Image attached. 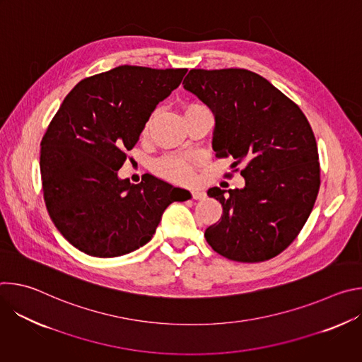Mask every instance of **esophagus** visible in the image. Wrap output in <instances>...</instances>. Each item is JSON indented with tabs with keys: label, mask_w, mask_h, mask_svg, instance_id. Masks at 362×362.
Here are the masks:
<instances>
[{
	"label": "esophagus",
	"mask_w": 362,
	"mask_h": 362,
	"mask_svg": "<svg viewBox=\"0 0 362 362\" xmlns=\"http://www.w3.org/2000/svg\"><path fill=\"white\" fill-rule=\"evenodd\" d=\"M204 196H206V193H204L203 190H200V189H194V190H192V197H193V199H196V200L204 199Z\"/></svg>",
	"instance_id": "obj_1"
}]
</instances>
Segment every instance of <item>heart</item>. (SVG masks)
Returning <instances> with one entry per match:
<instances>
[{
	"instance_id": "b5f03b06",
	"label": "heart",
	"mask_w": 362,
	"mask_h": 362,
	"mask_svg": "<svg viewBox=\"0 0 362 362\" xmlns=\"http://www.w3.org/2000/svg\"><path fill=\"white\" fill-rule=\"evenodd\" d=\"M202 107L199 105H190L187 109H196ZM148 126V122H147ZM154 169L163 177H168L175 182H187L193 177V162L186 158L180 156V154H170V156H165L154 165Z\"/></svg>"
}]
</instances>
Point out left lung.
<instances>
[{
    "label": "left lung",
    "mask_w": 362,
    "mask_h": 362,
    "mask_svg": "<svg viewBox=\"0 0 362 362\" xmlns=\"http://www.w3.org/2000/svg\"><path fill=\"white\" fill-rule=\"evenodd\" d=\"M183 88L215 116L216 156L246 165L242 189L208 190L223 215L206 229V240L230 261L271 259L298 236L320 190L311 126L292 100L249 70L193 69Z\"/></svg>",
    "instance_id": "left-lung-1"
}]
</instances>
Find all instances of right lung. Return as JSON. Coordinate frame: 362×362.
<instances>
[{"label": "right lung", "instance_id": "right-lung-1", "mask_svg": "<svg viewBox=\"0 0 362 362\" xmlns=\"http://www.w3.org/2000/svg\"><path fill=\"white\" fill-rule=\"evenodd\" d=\"M186 69L119 66L81 80L42 140L40 169L48 214L78 250L115 257L144 246L172 202L190 192L154 177H119L127 154Z\"/></svg>", "mask_w": 362, "mask_h": 362}]
</instances>
